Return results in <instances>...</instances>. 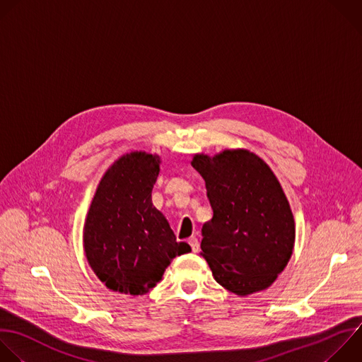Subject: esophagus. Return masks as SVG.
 Returning <instances> with one entry per match:
<instances>
[{"label": "esophagus", "instance_id": "1", "mask_svg": "<svg viewBox=\"0 0 362 362\" xmlns=\"http://www.w3.org/2000/svg\"><path fill=\"white\" fill-rule=\"evenodd\" d=\"M189 245H190V247H192V252H193V253H197V252H199L200 245H199V240H197L194 235L189 238Z\"/></svg>", "mask_w": 362, "mask_h": 362}]
</instances>
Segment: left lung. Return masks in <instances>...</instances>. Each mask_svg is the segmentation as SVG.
Wrapping results in <instances>:
<instances>
[{
  "label": "left lung",
  "mask_w": 362,
  "mask_h": 362,
  "mask_svg": "<svg viewBox=\"0 0 362 362\" xmlns=\"http://www.w3.org/2000/svg\"><path fill=\"white\" fill-rule=\"evenodd\" d=\"M213 217L202 228V256L214 280L237 296L270 287L294 249L296 226L273 170L246 149L194 155Z\"/></svg>",
  "instance_id": "8db88e82"
}]
</instances>
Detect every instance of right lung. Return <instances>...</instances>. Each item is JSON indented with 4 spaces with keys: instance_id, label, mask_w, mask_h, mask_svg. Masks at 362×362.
Wrapping results in <instances>:
<instances>
[{
    "instance_id": "right-lung-1",
    "label": "right lung",
    "mask_w": 362,
    "mask_h": 362,
    "mask_svg": "<svg viewBox=\"0 0 362 362\" xmlns=\"http://www.w3.org/2000/svg\"><path fill=\"white\" fill-rule=\"evenodd\" d=\"M160 159L146 152L120 156L100 179L83 226V249L96 277L112 291L142 296L170 262L192 249L177 243L152 203Z\"/></svg>"
}]
</instances>
